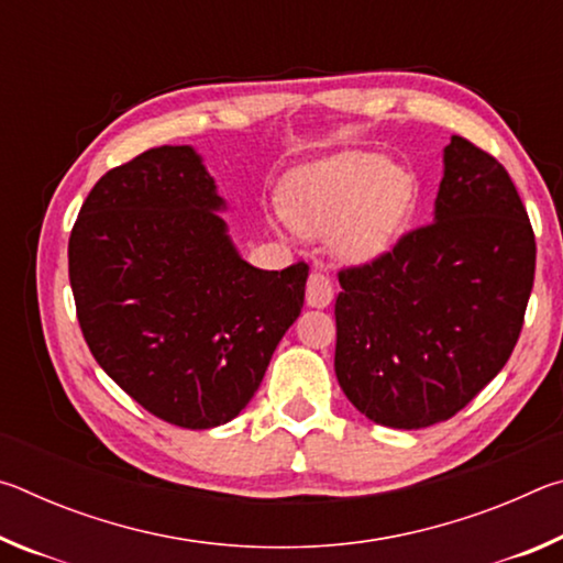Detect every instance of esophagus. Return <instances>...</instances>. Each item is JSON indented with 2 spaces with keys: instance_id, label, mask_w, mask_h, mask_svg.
Returning a JSON list of instances; mask_svg holds the SVG:
<instances>
[{
  "instance_id": "34e87169",
  "label": "esophagus",
  "mask_w": 563,
  "mask_h": 563,
  "mask_svg": "<svg viewBox=\"0 0 563 563\" xmlns=\"http://www.w3.org/2000/svg\"><path fill=\"white\" fill-rule=\"evenodd\" d=\"M305 300L310 308H328L332 302V283L325 273H310L308 288H305Z\"/></svg>"
}]
</instances>
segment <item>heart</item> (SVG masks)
Masks as SVG:
<instances>
[{
	"label": "heart",
	"mask_w": 563,
	"mask_h": 563,
	"mask_svg": "<svg viewBox=\"0 0 563 563\" xmlns=\"http://www.w3.org/2000/svg\"><path fill=\"white\" fill-rule=\"evenodd\" d=\"M419 201L407 166L375 151H345L295 170L285 184V218L302 233H330L340 258L365 263L383 255Z\"/></svg>",
	"instance_id": "1"
}]
</instances>
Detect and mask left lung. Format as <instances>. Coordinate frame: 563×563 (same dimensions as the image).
<instances>
[{"label":"left lung","instance_id":"8db88e82","mask_svg":"<svg viewBox=\"0 0 563 563\" xmlns=\"http://www.w3.org/2000/svg\"><path fill=\"white\" fill-rule=\"evenodd\" d=\"M533 268L537 243L507 168L452 136L432 223L373 263L340 271L342 393L395 430L454 417L507 365Z\"/></svg>","mask_w":563,"mask_h":563}]
</instances>
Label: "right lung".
I'll return each instance as SVG.
<instances>
[{"mask_svg": "<svg viewBox=\"0 0 563 563\" xmlns=\"http://www.w3.org/2000/svg\"><path fill=\"white\" fill-rule=\"evenodd\" d=\"M223 196L194 146L111 168L69 238L84 340L123 393L184 430L231 422L300 316L308 265L241 258Z\"/></svg>", "mask_w": 563, "mask_h": 563, "instance_id": "right-lung-1", "label": "right lung"}]
</instances>
